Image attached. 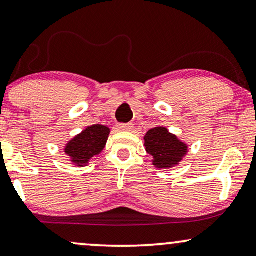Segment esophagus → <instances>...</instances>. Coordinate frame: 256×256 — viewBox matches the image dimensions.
I'll list each match as a JSON object with an SVG mask.
<instances>
[{"label":"esophagus","instance_id":"esophagus-1","mask_svg":"<svg viewBox=\"0 0 256 256\" xmlns=\"http://www.w3.org/2000/svg\"><path fill=\"white\" fill-rule=\"evenodd\" d=\"M119 130L122 131H131L132 128H134V125L131 124V122H128V124H119Z\"/></svg>","mask_w":256,"mask_h":256}]
</instances>
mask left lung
Returning a JSON list of instances; mask_svg holds the SVG:
<instances>
[{
    "instance_id": "obj_1",
    "label": "left lung",
    "mask_w": 256,
    "mask_h": 256,
    "mask_svg": "<svg viewBox=\"0 0 256 256\" xmlns=\"http://www.w3.org/2000/svg\"><path fill=\"white\" fill-rule=\"evenodd\" d=\"M144 140L148 154L154 157V166L158 169H166L178 164L188 151L186 145L163 126L151 128L145 134Z\"/></svg>"
}]
</instances>
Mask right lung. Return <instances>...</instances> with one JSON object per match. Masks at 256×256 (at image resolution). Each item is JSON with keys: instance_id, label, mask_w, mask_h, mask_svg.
<instances>
[{"instance_id": "1", "label": "right lung", "mask_w": 256, "mask_h": 256, "mask_svg": "<svg viewBox=\"0 0 256 256\" xmlns=\"http://www.w3.org/2000/svg\"><path fill=\"white\" fill-rule=\"evenodd\" d=\"M110 128L104 125H92L73 138L66 145L64 152L79 166H85L92 157L99 154L105 148Z\"/></svg>"}]
</instances>
